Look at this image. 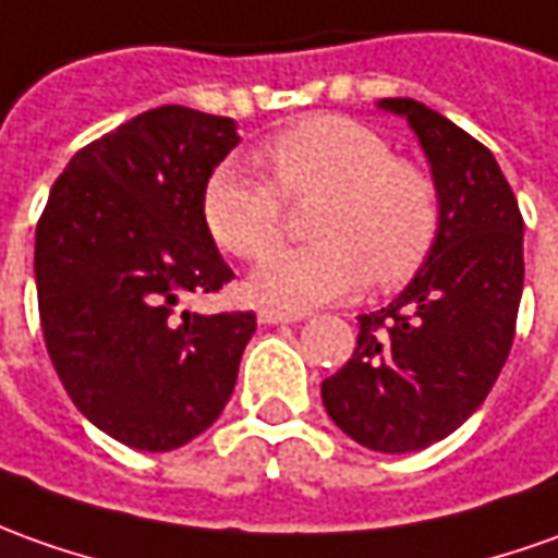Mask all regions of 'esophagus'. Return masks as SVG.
Here are the masks:
<instances>
[{
  "label": "esophagus",
  "mask_w": 558,
  "mask_h": 558,
  "mask_svg": "<svg viewBox=\"0 0 558 558\" xmlns=\"http://www.w3.org/2000/svg\"><path fill=\"white\" fill-rule=\"evenodd\" d=\"M305 314L302 311H280V308H259V324H295L302 320Z\"/></svg>",
  "instance_id": "obj_1"
}]
</instances>
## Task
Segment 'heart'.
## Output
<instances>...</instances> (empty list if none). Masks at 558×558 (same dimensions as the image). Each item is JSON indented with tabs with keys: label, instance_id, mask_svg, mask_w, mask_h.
I'll return each mask as SVG.
<instances>
[{
	"label": "heart",
	"instance_id": "heart-1",
	"mask_svg": "<svg viewBox=\"0 0 558 558\" xmlns=\"http://www.w3.org/2000/svg\"><path fill=\"white\" fill-rule=\"evenodd\" d=\"M263 158L275 180L229 158L204 185L201 210L219 247L263 259L283 241L287 198H327L311 219L324 241L259 265L250 280L256 299L308 308L357 293L369 278L397 287L427 263L439 231L437 185L378 131L314 116L265 140Z\"/></svg>",
	"mask_w": 558,
	"mask_h": 558
}]
</instances>
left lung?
Instances as JSON below:
<instances>
[{
    "mask_svg": "<svg viewBox=\"0 0 558 558\" xmlns=\"http://www.w3.org/2000/svg\"><path fill=\"white\" fill-rule=\"evenodd\" d=\"M407 116L434 170L439 231L427 263L388 308L360 314L357 348L320 393L329 418L373 452H418L483 407L498 381L522 299V214L495 155L409 97Z\"/></svg>",
    "mask_w": 558,
    "mask_h": 558,
    "instance_id": "left-lung-1",
    "label": "left lung"
}]
</instances>
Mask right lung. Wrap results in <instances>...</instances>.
Segmentation results:
<instances>
[{
    "mask_svg": "<svg viewBox=\"0 0 558 558\" xmlns=\"http://www.w3.org/2000/svg\"><path fill=\"white\" fill-rule=\"evenodd\" d=\"M234 121L158 106L72 155L36 226L48 357L75 409L143 452L204 434L229 403L253 311L195 314L231 278L204 222Z\"/></svg>",
    "mask_w": 558,
    "mask_h": 558,
    "instance_id": "1",
    "label": "right lung"
}]
</instances>
